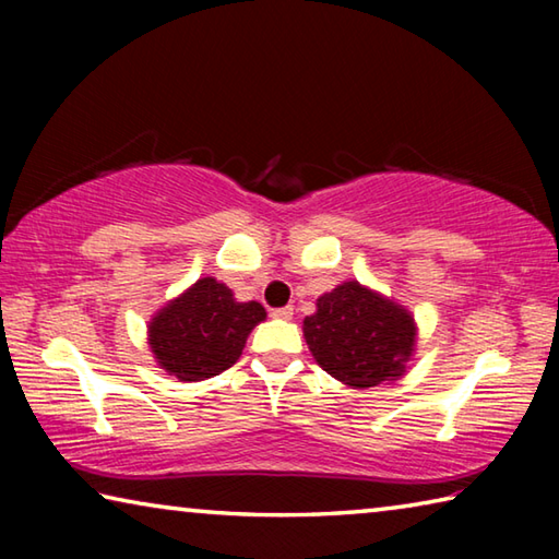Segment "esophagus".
I'll return each instance as SVG.
<instances>
[{"label":"esophagus","mask_w":559,"mask_h":559,"mask_svg":"<svg viewBox=\"0 0 559 559\" xmlns=\"http://www.w3.org/2000/svg\"><path fill=\"white\" fill-rule=\"evenodd\" d=\"M271 316L276 318V320H290V318H293V308H290V306L276 308V310H271Z\"/></svg>","instance_id":"obj_1"}]
</instances>
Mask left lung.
I'll list each match as a JSON object with an SVG mask.
<instances>
[{"mask_svg": "<svg viewBox=\"0 0 559 559\" xmlns=\"http://www.w3.org/2000/svg\"><path fill=\"white\" fill-rule=\"evenodd\" d=\"M302 320L316 362L353 390L400 380L416 347L414 316L400 302L345 281L318 298Z\"/></svg>", "mask_w": 559, "mask_h": 559, "instance_id": "left-lung-1", "label": "left lung"}]
</instances>
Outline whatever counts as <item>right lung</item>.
Returning a JSON list of instances; mask_svg holds the SVG:
<instances>
[{
	"label": "right lung",
	"mask_w": 559,
	"mask_h": 559,
	"mask_svg": "<svg viewBox=\"0 0 559 559\" xmlns=\"http://www.w3.org/2000/svg\"><path fill=\"white\" fill-rule=\"evenodd\" d=\"M261 320V302H239L229 286L206 276L157 310L147 340L165 372L179 382H200L229 370Z\"/></svg>",
	"instance_id": "1"
}]
</instances>
